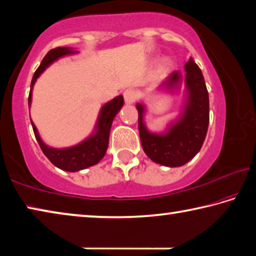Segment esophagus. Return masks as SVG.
Masks as SVG:
<instances>
[{
  "label": "esophagus",
  "mask_w": 256,
  "mask_h": 256,
  "mask_svg": "<svg viewBox=\"0 0 256 256\" xmlns=\"http://www.w3.org/2000/svg\"><path fill=\"white\" fill-rule=\"evenodd\" d=\"M123 96H124L125 102H126L128 105H131V104L136 102V90H133V89H128V90H125V92H124Z\"/></svg>",
  "instance_id": "esophagus-1"
}]
</instances>
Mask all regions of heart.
<instances>
[{
	"instance_id": "1",
	"label": "heart",
	"mask_w": 256,
	"mask_h": 256,
	"mask_svg": "<svg viewBox=\"0 0 256 256\" xmlns=\"http://www.w3.org/2000/svg\"><path fill=\"white\" fill-rule=\"evenodd\" d=\"M166 66V64H164V66Z\"/></svg>"
}]
</instances>
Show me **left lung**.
Here are the masks:
<instances>
[{"label":"left lung","mask_w":256,"mask_h":256,"mask_svg":"<svg viewBox=\"0 0 256 256\" xmlns=\"http://www.w3.org/2000/svg\"><path fill=\"white\" fill-rule=\"evenodd\" d=\"M186 86L188 90V106L183 118L164 136L152 134L146 128L142 115L144 107L138 104V133L142 148L152 162L168 167L183 166L192 159L204 141L209 126V94L202 72L193 58L185 64ZM180 79L178 72H172L164 84L172 86Z\"/></svg>","instance_id":"obj_1"}]
</instances>
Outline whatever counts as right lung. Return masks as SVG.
Listing matches in <instances>:
<instances>
[{
    "label": "right lung",
    "instance_id": "right-lung-1",
    "mask_svg": "<svg viewBox=\"0 0 256 256\" xmlns=\"http://www.w3.org/2000/svg\"><path fill=\"white\" fill-rule=\"evenodd\" d=\"M73 52L71 50L66 48V47H56V48L50 50L48 53L45 55L42 58L40 68H37L36 72L34 73L32 80V86L34 84V81L40 73L45 70V68L50 66L52 62L58 60L60 56H64L66 54H71ZM32 89H30L29 97H28V104L30 106L32 102ZM124 99L123 96H118L112 99L105 106L102 108L100 115H99V120L97 123V132L94 136L86 138L82 144H78L76 146L68 149H53L47 146L42 144L40 136H38L37 128L32 122V130L36 136V140L40 144V146L42 152L50 159V162L55 164L56 167L60 168V170L66 172H78L84 168H88L92 164H96L99 162L104 156L106 154V150L108 148V140H110V132L112 128V120H114L115 115L120 112V107L123 106Z\"/></svg>",
    "mask_w": 256,
    "mask_h": 256
}]
</instances>
